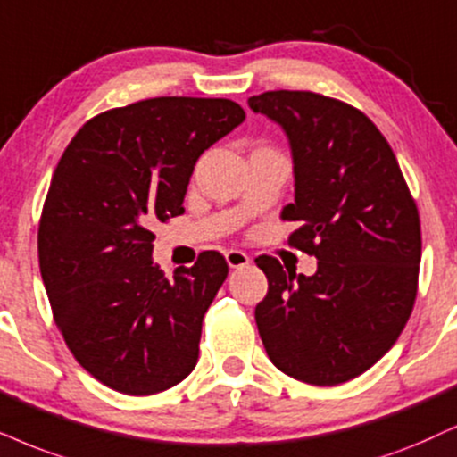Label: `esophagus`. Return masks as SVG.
Wrapping results in <instances>:
<instances>
[{
    "mask_svg": "<svg viewBox=\"0 0 457 457\" xmlns=\"http://www.w3.org/2000/svg\"><path fill=\"white\" fill-rule=\"evenodd\" d=\"M225 262H228L229 268H245V265L251 262V257H248L245 251H238V248H229V251L225 253Z\"/></svg>",
    "mask_w": 457,
    "mask_h": 457,
    "instance_id": "1",
    "label": "esophagus"
}]
</instances>
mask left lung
I'll return each instance as SVG.
<instances>
[{
	"mask_svg": "<svg viewBox=\"0 0 457 457\" xmlns=\"http://www.w3.org/2000/svg\"><path fill=\"white\" fill-rule=\"evenodd\" d=\"M248 107L287 132L299 228L288 245L319 259L314 276L257 257L268 295L255 320L270 361L312 386L365 373L405 328L418 295V206L388 141L365 113L308 90H271Z\"/></svg>",
	"mask_w": 457,
	"mask_h": 457,
	"instance_id": "8db88e82",
	"label": "left lung"
}]
</instances>
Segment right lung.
<instances>
[{
	"mask_svg": "<svg viewBox=\"0 0 457 457\" xmlns=\"http://www.w3.org/2000/svg\"><path fill=\"white\" fill-rule=\"evenodd\" d=\"M229 99L158 96L88 120L52 175L37 232L52 316L75 361L130 396L169 390L198 362L202 319L228 278L204 251L169 280L155 221L183 215L204 149L245 122Z\"/></svg>",
	"mask_w": 457,
	"mask_h": 457,
	"instance_id": "1",
	"label": "right lung"
}]
</instances>
